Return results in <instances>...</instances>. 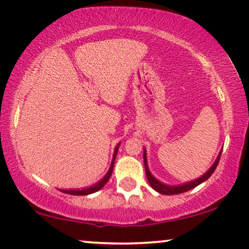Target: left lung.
Wrapping results in <instances>:
<instances>
[{
    "instance_id": "left-lung-1",
    "label": "left lung",
    "mask_w": 249,
    "mask_h": 249,
    "mask_svg": "<svg viewBox=\"0 0 249 249\" xmlns=\"http://www.w3.org/2000/svg\"><path fill=\"white\" fill-rule=\"evenodd\" d=\"M221 154H222V151H220V154H218L216 160H215V163L212 165V167L210 168V170H208L204 175H201L200 178H196V180H194V181L187 182V183H183V184H181V185H167V184H165V183H161V182L158 181L155 177H152V174L150 173V171H149V168H148L147 152H145V149H144V150H143V161H144L145 175H147L148 182H149V184L151 185V188L155 189V190L157 191V192H159V194H161V195H178V194H182V192L191 190V189H194L195 187H197V185H199L200 183H203V182L206 181L207 178H210L211 175L214 173V171L216 170V166H217L218 161H220Z\"/></svg>"
}]
</instances>
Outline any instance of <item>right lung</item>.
<instances>
[{
    "label": "right lung",
    "instance_id": "1",
    "mask_svg": "<svg viewBox=\"0 0 249 249\" xmlns=\"http://www.w3.org/2000/svg\"><path fill=\"white\" fill-rule=\"evenodd\" d=\"M119 144H117V147L115 148V151H114V156H112V160H111V165H110V168H109L108 173L105 175V178H102L98 182V183H95L92 185V187H89V188H85V189H81V190H62L60 189V191L65 192V194H68V195H74V196H86V195H91L93 194V192H97L100 190V189L104 187V185L107 183L109 178L111 177V173H112V168H114V163H115V158H116V155H117V151H118V147Z\"/></svg>",
    "mask_w": 249,
    "mask_h": 249
}]
</instances>
